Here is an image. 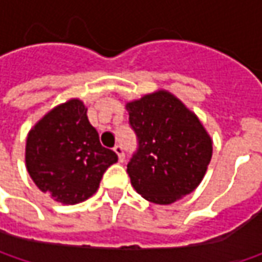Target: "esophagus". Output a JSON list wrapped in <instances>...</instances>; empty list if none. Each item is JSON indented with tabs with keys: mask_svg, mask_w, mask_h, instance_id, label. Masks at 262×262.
<instances>
[{
	"mask_svg": "<svg viewBox=\"0 0 262 262\" xmlns=\"http://www.w3.org/2000/svg\"><path fill=\"white\" fill-rule=\"evenodd\" d=\"M114 151L118 155L119 162H124V160H125V151H124V147L121 146V144H118V146L114 147Z\"/></svg>",
	"mask_w": 262,
	"mask_h": 262,
	"instance_id": "34e87169",
	"label": "esophagus"
}]
</instances>
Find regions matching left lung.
Here are the masks:
<instances>
[{
	"label": "left lung",
	"instance_id": "8db88e82",
	"mask_svg": "<svg viewBox=\"0 0 262 262\" xmlns=\"http://www.w3.org/2000/svg\"><path fill=\"white\" fill-rule=\"evenodd\" d=\"M138 148L126 165L131 185L147 201L172 204L206 175L213 141L194 112L166 90L126 103Z\"/></svg>",
	"mask_w": 262,
	"mask_h": 262
}]
</instances>
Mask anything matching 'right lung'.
I'll use <instances>...</instances> for the list:
<instances>
[{"label": "right lung", "mask_w": 262, "mask_h": 262, "mask_svg": "<svg viewBox=\"0 0 262 262\" xmlns=\"http://www.w3.org/2000/svg\"><path fill=\"white\" fill-rule=\"evenodd\" d=\"M118 162L99 141L87 107L71 99L49 111L26 140V167L42 192L62 204H77L97 191L100 179Z\"/></svg>", "instance_id": "right-lung-1"}]
</instances>
